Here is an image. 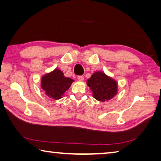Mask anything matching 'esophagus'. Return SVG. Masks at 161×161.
Segmentation results:
<instances>
[{
	"mask_svg": "<svg viewBox=\"0 0 161 161\" xmlns=\"http://www.w3.org/2000/svg\"><path fill=\"white\" fill-rule=\"evenodd\" d=\"M77 80L79 81H82L84 80V77L83 76H78L77 77Z\"/></svg>",
	"mask_w": 161,
	"mask_h": 161,
	"instance_id": "esophagus-1",
	"label": "esophagus"
}]
</instances>
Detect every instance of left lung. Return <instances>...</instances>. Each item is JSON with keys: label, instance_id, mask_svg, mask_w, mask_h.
I'll return each instance as SVG.
<instances>
[{"label": "left lung", "instance_id": "1", "mask_svg": "<svg viewBox=\"0 0 161 161\" xmlns=\"http://www.w3.org/2000/svg\"><path fill=\"white\" fill-rule=\"evenodd\" d=\"M87 85L93 92V96L97 100H110L118 93V83L102 72H96L87 80Z\"/></svg>", "mask_w": 161, "mask_h": 161}]
</instances>
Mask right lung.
<instances>
[{
    "label": "right lung",
    "instance_id": "obj_1",
    "mask_svg": "<svg viewBox=\"0 0 161 161\" xmlns=\"http://www.w3.org/2000/svg\"><path fill=\"white\" fill-rule=\"evenodd\" d=\"M73 81L72 79L64 77L63 72L56 68L42 77V88L49 97L59 100Z\"/></svg>",
    "mask_w": 161,
    "mask_h": 161
}]
</instances>
